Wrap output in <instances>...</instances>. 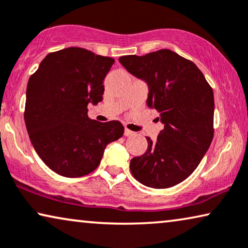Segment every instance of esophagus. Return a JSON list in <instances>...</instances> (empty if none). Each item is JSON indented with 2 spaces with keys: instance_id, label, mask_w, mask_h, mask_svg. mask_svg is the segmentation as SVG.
<instances>
[{
  "instance_id": "obj_1",
  "label": "esophagus",
  "mask_w": 248,
  "mask_h": 248,
  "mask_svg": "<svg viewBox=\"0 0 248 248\" xmlns=\"http://www.w3.org/2000/svg\"><path fill=\"white\" fill-rule=\"evenodd\" d=\"M124 134H125V136H132V135H134V132H132L131 130H128V128H125Z\"/></svg>"
}]
</instances>
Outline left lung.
Masks as SVG:
<instances>
[{"label": "left lung", "mask_w": 248, "mask_h": 248, "mask_svg": "<svg viewBox=\"0 0 248 248\" xmlns=\"http://www.w3.org/2000/svg\"><path fill=\"white\" fill-rule=\"evenodd\" d=\"M128 73L149 84L148 107L160 114L156 142L131 160L136 180L154 189L180 184L198 167L214 138V92L191 60L169 49L145 56H123Z\"/></svg>", "instance_id": "8db88e82"}]
</instances>
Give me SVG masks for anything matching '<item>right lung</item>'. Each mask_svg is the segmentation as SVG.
Wrapping results in <instances>:
<instances>
[{
  "label": "right lung",
  "instance_id": "obj_1",
  "mask_svg": "<svg viewBox=\"0 0 248 248\" xmlns=\"http://www.w3.org/2000/svg\"><path fill=\"white\" fill-rule=\"evenodd\" d=\"M115 60L70 46L46 55L27 86L24 122L41 160L62 177L78 178L99 166L108 143L124 134L118 121L88 117L103 99L104 79Z\"/></svg>",
  "mask_w": 248,
  "mask_h": 248
}]
</instances>
